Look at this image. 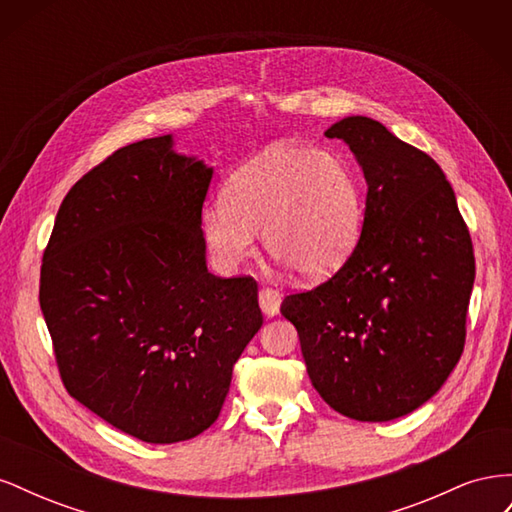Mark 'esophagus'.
<instances>
[{"mask_svg":"<svg viewBox=\"0 0 512 512\" xmlns=\"http://www.w3.org/2000/svg\"><path fill=\"white\" fill-rule=\"evenodd\" d=\"M258 303H260V309L262 314L265 316H275L277 312H280V292L269 288V286H262L260 292H258Z\"/></svg>","mask_w":512,"mask_h":512,"instance_id":"esophagus-1","label":"esophagus"}]
</instances>
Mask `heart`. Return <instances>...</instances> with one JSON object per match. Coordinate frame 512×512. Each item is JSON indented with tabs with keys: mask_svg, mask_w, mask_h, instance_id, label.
Returning <instances> with one entry per match:
<instances>
[{
	"mask_svg": "<svg viewBox=\"0 0 512 512\" xmlns=\"http://www.w3.org/2000/svg\"><path fill=\"white\" fill-rule=\"evenodd\" d=\"M361 213V188L342 158L275 147L230 177L222 205L203 213V235L226 267L250 256L254 235H262L275 260L301 280L318 282L352 254Z\"/></svg>",
	"mask_w": 512,
	"mask_h": 512,
	"instance_id": "obj_1",
	"label": "heart"
}]
</instances>
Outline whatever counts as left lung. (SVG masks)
<instances>
[{
	"mask_svg": "<svg viewBox=\"0 0 512 512\" xmlns=\"http://www.w3.org/2000/svg\"><path fill=\"white\" fill-rule=\"evenodd\" d=\"M342 138L367 181L354 252L327 282L288 294L309 380L354 421L410 414L461 359L474 250L442 168L369 117L324 132Z\"/></svg>",
	"mask_w": 512,
	"mask_h": 512,
	"instance_id": "1",
	"label": "left lung"
}]
</instances>
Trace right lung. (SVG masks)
Instances as JSON below:
<instances>
[{"label": "right lung", "instance_id": "obj_1", "mask_svg": "<svg viewBox=\"0 0 512 512\" xmlns=\"http://www.w3.org/2000/svg\"><path fill=\"white\" fill-rule=\"evenodd\" d=\"M213 170L173 136L117 149L72 185L40 269V309L66 391L151 444L215 423L262 327L254 277L207 271Z\"/></svg>", "mask_w": 512, "mask_h": 512}]
</instances>
